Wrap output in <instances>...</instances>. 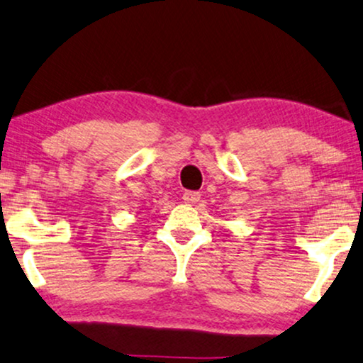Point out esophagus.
<instances>
[{"label": "esophagus", "instance_id": "obj_1", "mask_svg": "<svg viewBox=\"0 0 363 363\" xmlns=\"http://www.w3.org/2000/svg\"><path fill=\"white\" fill-rule=\"evenodd\" d=\"M199 199H201V194L196 191H186L184 194H182V201H184L186 204H196Z\"/></svg>", "mask_w": 363, "mask_h": 363}]
</instances>
